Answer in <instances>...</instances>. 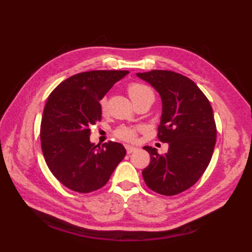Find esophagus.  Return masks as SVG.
Listing matches in <instances>:
<instances>
[{
	"mask_svg": "<svg viewBox=\"0 0 252 252\" xmlns=\"http://www.w3.org/2000/svg\"><path fill=\"white\" fill-rule=\"evenodd\" d=\"M126 153L127 154H132L133 152L136 151V147L131 146V145H126Z\"/></svg>",
	"mask_w": 252,
	"mask_h": 252,
	"instance_id": "34e87169",
	"label": "esophagus"
}]
</instances>
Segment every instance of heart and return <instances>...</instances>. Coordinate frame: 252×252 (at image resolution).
Wrapping results in <instances>:
<instances>
[{
	"label": "heart",
	"mask_w": 252,
	"mask_h": 252,
	"mask_svg": "<svg viewBox=\"0 0 252 252\" xmlns=\"http://www.w3.org/2000/svg\"><path fill=\"white\" fill-rule=\"evenodd\" d=\"M127 94H129L130 98L132 99L133 103H137L142 99H146V98H153L154 99V92L152 89L147 87V85L143 84V83H138V82H133L129 84L127 87ZM99 106H100V110L103 114H105L107 110V98L103 97L99 101ZM116 134L118 137L122 138V140L126 141H132L134 140L135 137V131L133 129H130V127H126L122 126L120 129H118Z\"/></svg>",
	"instance_id": "heart-1"
}]
</instances>
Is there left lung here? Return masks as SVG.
<instances>
[{
	"instance_id": "1",
	"label": "left lung",
	"mask_w": 252,
	"mask_h": 252,
	"mask_svg": "<svg viewBox=\"0 0 252 252\" xmlns=\"http://www.w3.org/2000/svg\"><path fill=\"white\" fill-rule=\"evenodd\" d=\"M136 76L160 95L158 138L169 144L164 155L144 146L151 155V163L142 172L144 181L158 194H180L200 179L211 160L217 138L212 107L196 83L180 73L152 70Z\"/></svg>"
}]
</instances>
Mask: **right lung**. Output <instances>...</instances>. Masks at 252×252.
I'll return each instance as SVG.
<instances>
[{"mask_svg":"<svg viewBox=\"0 0 252 252\" xmlns=\"http://www.w3.org/2000/svg\"><path fill=\"white\" fill-rule=\"evenodd\" d=\"M127 73L95 70L74 74L46 100L41 122L42 152L53 175L71 190L99 189L126 156L120 143H91L90 127L101 120L100 99Z\"/></svg>","mask_w":252,"mask_h":252,"instance_id":"1","label":"right lung"}]
</instances>
